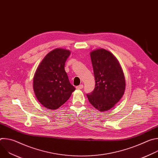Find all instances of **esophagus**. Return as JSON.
Listing matches in <instances>:
<instances>
[{
	"instance_id": "1",
	"label": "esophagus",
	"mask_w": 158,
	"mask_h": 158,
	"mask_svg": "<svg viewBox=\"0 0 158 158\" xmlns=\"http://www.w3.org/2000/svg\"><path fill=\"white\" fill-rule=\"evenodd\" d=\"M83 87H84V85H83L82 84H81V85H78V86H76V89H81L83 88Z\"/></svg>"
}]
</instances>
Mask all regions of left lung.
<instances>
[{
	"label": "left lung",
	"instance_id": "obj_1",
	"mask_svg": "<svg viewBox=\"0 0 158 158\" xmlns=\"http://www.w3.org/2000/svg\"><path fill=\"white\" fill-rule=\"evenodd\" d=\"M96 81L94 91L87 94L89 102L99 111L109 110L124 95L126 81L116 57L104 49L90 53Z\"/></svg>",
	"mask_w": 158,
	"mask_h": 158
}]
</instances>
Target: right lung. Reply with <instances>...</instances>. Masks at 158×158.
<instances>
[{"label":"right lung","instance_id":"add662e5","mask_svg":"<svg viewBox=\"0 0 158 158\" xmlns=\"http://www.w3.org/2000/svg\"><path fill=\"white\" fill-rule=\"evenodd\" d=\"M70 54V51L64 49L52 50L45 56L35 71L34 91L39 102L48 109H58L75 91L64 69Z\"/></svg>","mask_w":158,"mask_h":158}]
</instances>
